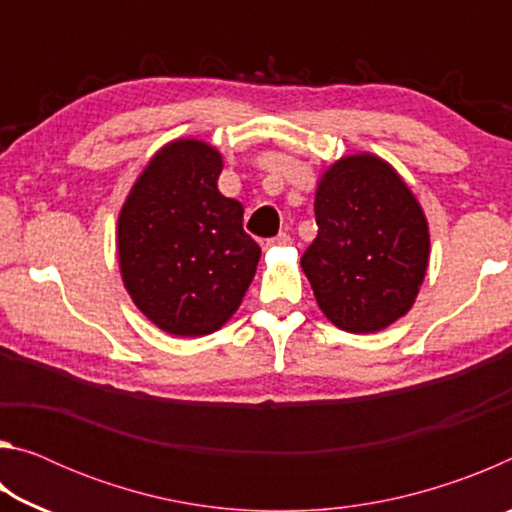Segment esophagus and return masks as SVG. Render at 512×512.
Masks as SVG:
<instances>
[{"instance_id":"34e87169","label":"esophagus","mask_w":512,"mask_h":512,"mask_svg":"<svg viewBox=\"0 0 512 512\" xmlns=\"http://www.w3.org/2000/svg\"><path fill=\"white\" fill-rule=\"evenodd\" d=\"M291 244V237L287 235V232H280V235L273 237V239H266L264 241V248H273V246H287Z\"/></svg>"}]
</instances>
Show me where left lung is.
<instances>
[{
    "label": "left lung",
    "mask_w": 512,
    "mask_h": 512,
    "mask_svg": "<svg viewBox=\"0 0 512 512\" xmlns=\"http://www.w3.org/2000/svg\"><path fill=\"white\" fill-rule=\"evenodd\" d=\"M314 212L318 235L300 264L323 314L354 334L402 318L427 273L429 228L391 164L368 153L332 164Z\"/></svg>",
    "instance_id": "obj_1"
}]
</instances>
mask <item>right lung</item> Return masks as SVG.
Returning a JSON list of instances; mask_svg holds the SVG:
<instances>
[{
  "label": "right lung",
  "instance_id": "right-lung-1",
  "mask_svg": "<svg viewBox=\"0 0 512 512\" xmlns=\"http://www.w3.org/2000/svg\"><path fill=\"white\" fill-rule=\"evenodd\" d=\"M219 151L176 140L153 155L119 214L121 277L142 314L173 336H205L235 314L259 250L244 207L216 180Z\"/></svg>",
  "mask_w": 512,
  "mask_h": 512
}]
</instances>
